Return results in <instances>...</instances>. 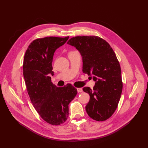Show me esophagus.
<instances>
[{
  "instance_id": "1",
  "label": "esophagus",
  "mask_w": 148,
  "mask_h": 148,
  "mask_svg": "<svg viewBox=\"0 0 148 148\" xmlns=\"http://www.w3.org/2000/svg\"><path fill=\"white\" fill-rule=\"evenodd\" d=\"M77 91H78V93H81L83 91L82 88H77Z\"/></svg>"
}]
</instances>
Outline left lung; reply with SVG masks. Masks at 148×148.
Listing matches in <instances>:
<instances>
[{
  "instance_id": "left-lung-1",
  "label": "left lung",
  "mask_w": 148,
  "mask_h": 148,
  "mask_svg": "<svg viewBox=\"0 0 148 148\" xmlns=\"http://www.w3.org/2000/svg\"><path fill=\"white\" fill-rule=\"evenodd\" d=\"M67 44L74 46L82 58V71L93 75V89L84 87L90 95L86 110L96 121H104L116 111L122 91L121 69L110 45L96 36H78L70 38Z\"/></svg>"
}]
</instances>
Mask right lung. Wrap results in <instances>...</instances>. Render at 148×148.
<instances>
[{
    "label": "right lung",
    "instance_id": "obj_1",
    "mask_svg": "<svg viewBox=\"0 0 148 148\" xmlns=\"http://www.w3.org/2000/svg\"><path fill=\"white\" fill-rule=\"evenodd\" d=\"M69 37H49L34 40L25 54L23 73L31 101L41 117L53 125L66 121L69 105L77 94L71 84L57 87L51 82L53 76L52 62L58 48Z\"/></svg>",
    "mask_w": 148,
    "mask_h": 148
}]
</instances>
